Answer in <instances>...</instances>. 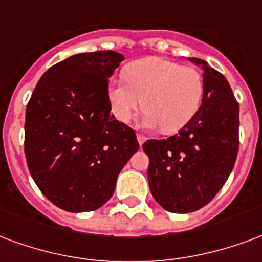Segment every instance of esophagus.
<instances>
[{"label":"esophagus","mask_w":262,"mask_h":262,"mask_svg":"<svg viewBox=\"0 0 262 262\" xmlns=\"http://www.w3.org/2000/svg\"><path fill=\"white\" fill-rule=\"evenodd\" d=\"M137 139H138V144L142 145L145 141H146V137H145V135H142V134H138V135H137Z\"/></svg>","instance_id":"obj_1"}]
</instances>
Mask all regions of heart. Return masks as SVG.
Returning a JSON list of instances; mask_svg holds the SVG:
<instances>
[{"instance_id":"b5f03b06","label":"heart","mask_w":262,"mask_h":262,"mask_svg":"<svg viewBox=\"0 0 262 262\" xmlns=\"http://www.w3.org/2000/svg\"><path fill=\"white\" fill-rule=\"evenodd\" d=\"M124 81L108 82L107 97L114 117L128 123L144 106L142 123L166 134L180 131L198 112L204 96L202 75L192 67L162 57L133 61Z\"/></svg>"}]
</instances>
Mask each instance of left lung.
Instances as JSON below:
<instances>
[{
	"mask_svg": "<svg viewBox=\"0 0 262 262\" xmlns=\"http://www.w3.org/2000/svg\"><path fill=\"white\" fill-rule=\"evenodd\" d=\"M204 70L201 107L167 139H148V181L160 207L174 213L198 211L213 200L238 152V103L226 78L200 58Z\"/></svg>",
	"mask_w": 262,
	"mask_h": 262,
	"instance_id": "8db88e82",
	"label": "left lung"
}]
</instances>
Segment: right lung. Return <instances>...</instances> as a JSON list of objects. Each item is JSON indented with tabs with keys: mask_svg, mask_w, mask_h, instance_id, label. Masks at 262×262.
I'll list each match as a JSON object with an SVG mask.
<instances>
[{
	"mask_svg": "<svg viewBox=\"0 0 262 262\" xmlns=\"http://www.w3.org/2000/svg\"><path fill=\"white\" fill-rule=\"evenodd\" d=\"M124 60L116 51L71 55L46 71L26 106L25 155L43 195L68 212L104 205L139 145L110 114L108 78Z\"/></svg>",
	"mask_w": 262,
	"mask_h": 262,
	"instance_id": "add662e5",
	"label": "right lung"
}]
</instances>
